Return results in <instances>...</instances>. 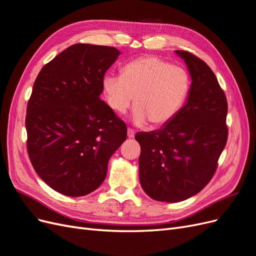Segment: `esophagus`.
Here are the masks:
<instances>
[{
    "instance_id": "34e87169",
    "label": "esophagus",
    "mask_w": 256,
    "mask_h": 256,
    "mask_svg": "<svg viewBox=\"0 0 256 256\" xmlns=\"http://www.w3.org/2000/svg\"><path fill=\"white\" fill-rule=\"evenodd\" d=\"M127 136H128V138H134V131L132 129L128 128V130H127Z\"/></svg>"
}]
</instances>
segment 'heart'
I'll list each match as a JSON object with an SVG mask.
<instances>
[{
  "label": "heart",
  "mask_w": 256,
  "mask_h": 256,
  "mask_svg": "<svg viewBox=\"0 0 256 256\" xmlns=\"http://www.w3.org/2000/svg\"><path fill=\"white\" fill-rule=\"evenodd\" d=\"M190 90L187 72L152 56L129 62L122 76L106 74L102 90L106 102L118 113H125L134 99L131 120L138 126L148 120L166 125L180 112Z\"/></svg>",
  "instance_id": "heart-1"
}]
</instances>
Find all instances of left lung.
Wrapping results in <instances>:
<instances>
[{"mask_svg": "<svg viewBox=\"0 0 256 256\" xmlns=\"http://www.w3.org/2000/svg\"><path fill=\"white\" fill-rule=\"evenodd\" d=\"M191 78L187 102L160 129L138 132V177L143 190L159 202L177 203L196 196L212 180L228 140V102L205 62L187 51Z\"/></svg>", "mask_w": 256, "mask_h": 256, "instance_id": "1", "label": "left lung"}]
</instances>
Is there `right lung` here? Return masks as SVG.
<instances>
[{
    "mask_svg": "<svg viewBox=\"0 0 256 256\" xmlns=\"http://www.w3.org/2000/svg\"><path fill=\"white\" fill-rule=\"evenodd\" d=\"M120 52L76 44L44 65L26 108L28 152L36 173L68 196H83L104 180L127 128L102 102V79Z\"/></svg>",
    "mask_w": 256,
    "mask_h": 256,
    "instance_id": "right-lung-1",
    "label": "right lung"
}]
</instances>
